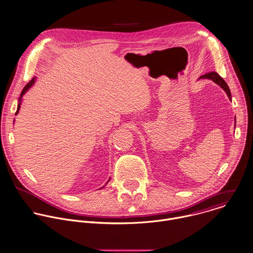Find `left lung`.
Here are the masks:
<instances>
[{
    "label": "left lung",
    "mask_w": 253,
    "mask_h": 253,
    "mask_svg": "<svg viewBox=\"0 0 253 253\" xmlns=\"http://www.w3.org/2000/svg\"><path fill=\"white\" fill-rule=\"evenodd\" d=\"M199 79H209V80H212L214 83L219 84L227 92L229 98L232 99V94H231V90L229 88V85L227 84V83L224 81V79L218 73L211 72V73H208V74H205V75L201 76Z\"/></svg>",
    "instance_id": "8db88e82"
}]
</instances>
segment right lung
<instances>
[{"label": "right lung", "mask_w": 253, "mask_h": 253, "mask_svg": "<svg viewBox=\"0 0 253 253\" xmlns=\"http://www.w3.org/2000/svg\"><path fill=\"white\" fill-rule=\"evenodd\" d=\"M33 83H34V79L33 80H31L25 86H24V88L22 89V91H21V94H20V97H19V101H20V99H21V97H22V95L26 92V90L33 84ZM19 107H20V102L18 103V105H17V110H16V112H15V114H17V112H18V109H19Z\"/></svg>", "instance_id": "1"}]
</instances>
